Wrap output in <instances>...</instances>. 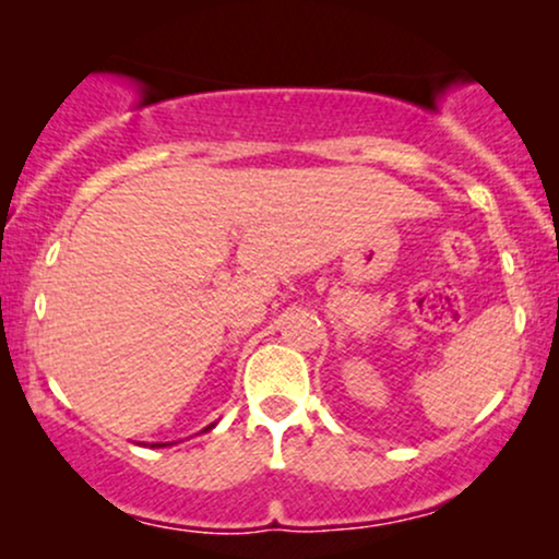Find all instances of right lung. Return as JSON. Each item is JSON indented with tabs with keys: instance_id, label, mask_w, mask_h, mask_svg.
I'll return each mask as SVG.
<instances>
[{
	"instance_id": "right-lung-1",
	"label": "right lung",
	"mask_w": 559,
	"mask_h": 559,
	"mask_svg": "<svg viewBox=\"0 0 559 559\" xmlns=\"http://www.w3.org/2000/svg\"><path fill=\"white\" fill-rule=\"evenodd\" d=\"M155 447H163V444H155Z\"/></svg>"
}]
</instances>
